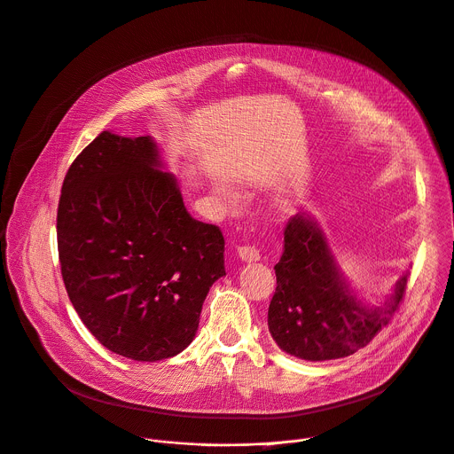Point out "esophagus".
Wrapping results in <instances>:
<instances>
[{
  "mask_svg": "<svg viewBox=\"0 0 454 454\" xmlns=\"http://www.w3.org/2000/svg\"><path fill=\"white\" fill-rule=\"evenodd\" d=\"M237 253H239L240 260L247 262V263L260 260V251L253 246H240V247H237Z\"/></svg>",
  "mask_w": 454,
  "mask_h": 454,
  "instance_id": "obj_1",
  "label": "esophagus"
}]
</instances>
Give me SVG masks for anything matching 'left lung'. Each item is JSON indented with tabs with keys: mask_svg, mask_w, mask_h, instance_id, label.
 Here are the masks:
<instances>
[{
	"mask_svg": "<svg viewBox=\"0 0 454 454\" xmlns=\"http://www.w3.org/2000/svg\"><path fill=\"white\" fill-rule=\"evenodd\" d=\"M276 292L267 325L281 351L310 362L344 358L365 348L397 310L408 274L371 305L351 286L319 221L299 212L286 223L274 265Z\"/></svg>",
	"mask_w": 454,
	"mask_h": 454,
	"instance_id": "1",
	"label": "left lung"
}]
</instances>
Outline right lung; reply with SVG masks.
I'll use <instances>...</instances> for the list:
<instances>
[{"instance_id": "right-lung-1", "label": "right lung", "mask_w": 454, "mask_h": 454, "mask_svg": "<svg viewBox=\"0 0 454 454\" xmlns=\"http://www.w3.org/2000/svg\"><path fill=\"white\" fill-rule=\"evenodd\" d=\"M57 240L82 323L137 362L182 353L226 274L221 230L191 217L149 135L103 131L82 151L62 185Z\"/></svg>"}]
</instances>
